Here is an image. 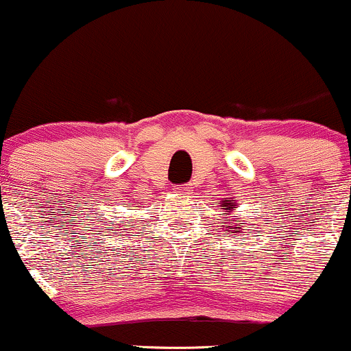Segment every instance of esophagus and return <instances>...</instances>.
I'll use <instances>...</instances> for the list:
<instances>
[{
  "instance_id": "1",
  "label": "esophagus",
  "mask_w": 351,
  "mask_h": 351,
  "mask_svg": "<svg viewBox=\"0 0 351 351\" xmlns=\"http://www.w3.org/2000/svg\"><path fill=\"white\" fill-rule=\"evenodd\" d=\"M176 191H178L182 196H188V195H191V191H193V184H190V183L180 184V186L176 188Z\"/></svg>"
}]
</instances>
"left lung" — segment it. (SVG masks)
Masks as SVG:
<instances>
[{"instance_id":"1","label":"left lung","mask_w":351,"mask_h":351,"mask_svg":"<svg viewBox=\"0 0 351 351\" xmlns=\"http://www.w3.org/2000/svg\"><path fill=\"white\" fill-rule=\"evenodd\" d=\"M218 210H221L225 215V218H228V215H233L234 210H237L238 205L237 202H234L233 198H221V202L218 203ZM238 219L237 218H232V219H226L225 225H223V230H225V233H241L243 232V226L245 223H237Z\"/></svg>"}]
</instances>
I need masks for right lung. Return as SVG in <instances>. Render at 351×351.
<instances>
[{
    "mask_svg": "<svg viewBox=\"0 0 351 351\" xmlns=\"http://www.w3.org/2000/svg\"><path fill=\"white\" fill-rule=\"evenodd\" d=\"M125 221H128V219H125ZM125 226H126V225H123V228H125Z\"/></svg>",
    "mask_w": 351,
    "mask_h": 351,
    "instance_id": "obj_1",
    "label": "right lung"
}]
</instances>
